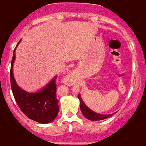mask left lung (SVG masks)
I'll use <instances>...</instances> for the list:
<instances>
[{
  "label": "left lung",
  "instance_id": "8db88e82",
  "mask_svg": "<svg viewBox=\"0 0 146 146\" xmlns=\"http://www.w3.org/2000/svg\"><path fill=\"white\" fill-rule=\"evenodd\" d=\"M78 98L79 99V102H80V109L82 112L83 115L85 116V118L87 119L92 121H100V120H104L107 118H110V116H112V115L114 114H110V115H101L98 114L97 112H93L92 110H91L88 107L86 106L85 103L83 102L82 99L80 94H78Z\"/></svg>",
  "mask_w": 146,
  "mask_h": 146
}]
</instances>
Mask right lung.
Masks as SVG:
<instances>
[{
    "label": "right lung",
    "mask_w": 146,
    "mask_h": 146,
    "mask_svg": "<svg viewBox=\"0 0 146 146\" xmlns=\"http://www.w3.org/2000/svg\"><path fill=\"white\" fill-rule=\"evenodd\" d=\"M19 44V42H18ZM15 49L11 61L10 84L15 102L27 117L41 124L52 121L58 113V100L56 98L55 76L44 88L36 93L25 92L17 85L13 77V66L15 60Z\"/></svg>",
    "instance_id": "right-lung-1"
}]
</instances>
